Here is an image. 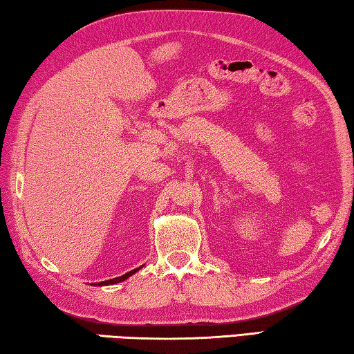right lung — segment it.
<instances>
[{
	"label": "right lung",
	"instance_id": "1",
	"mask_svg": "<svg viewBox=\"0 0 354 354\" xmlns=\"http://www.w3.org/2000/svg\"><path fill=\"white\" fill-rule=\"evenodd\" d=\"M141 268H142V266H139V268L131 270V271H129V273H125V274L119 276V277H114V279H109V281H102V282H95V283H91V286H98V287H102V286H113V283H119V282H122V281H125V279H129L130 276L135 274L136 271H139V270H141Z\"/></svg>",
	"mask_w": 354,
	"mask_h": 354
}]
</instances>
